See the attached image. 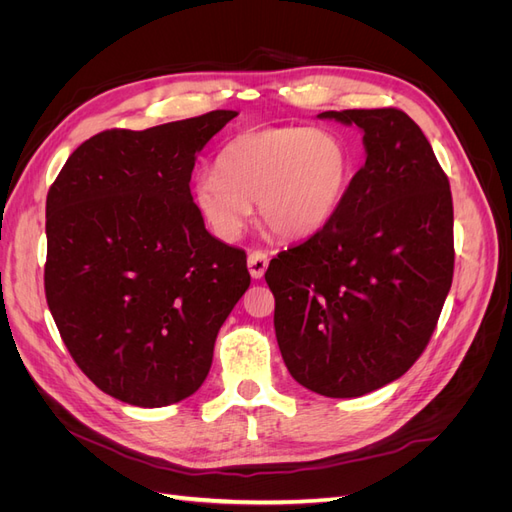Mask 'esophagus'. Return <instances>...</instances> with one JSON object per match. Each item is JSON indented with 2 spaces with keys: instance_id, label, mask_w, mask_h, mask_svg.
<instances>
[{
  "instance_id": "obj_1",
  "label": "esophagus",
  "mask_w": 512,
  "mask_h": 512,
  "mask_svg": "<svg viewBox=\"0 0 512 512\" xmlns=\"http://www.w3.org/2000/svg\"><path fill=\"white\" fill-rule=\"evenodd\" d=\"M267 267H269V256L265 252L256 250L247 256V269H250V275L254 277V280H260V277L265 275Z\"/></svg>"
}]
</instances>
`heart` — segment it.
<instances>
[{
  "mask_svg": "<svg viewBox=\"0 0 512 512\" xmlns=\"http://www.w3.org/2000/svg\"><path fill=\"white\" fill-rule=\"evenodd\" d=\"M352 175V151L333 132L245 130L220 151L215 173L196 177L192 200L200 220L222 241L241 237L252 203L273 235L305 239L342 209Z\"/></svg>",
  "mask_w": 512,
  "mask_h": 512,
  "instance_id": "heart-1",
  "label": "heart"
}]
</instances>
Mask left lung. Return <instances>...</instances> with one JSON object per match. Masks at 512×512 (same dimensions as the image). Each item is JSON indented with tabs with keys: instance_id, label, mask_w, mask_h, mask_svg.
Segmentation results:
<instances>
[{
	"instance_id": "left-lung-1",
	"label": "left lung",
	"mask_w": 512,
	"mask_h": 512,
	"mask_svg": "<svg viewBox=\"0 0 512 512\" xmlns=\"http://www.w3.org/2000/svg\"><path fill=\"white\" fill-rule=\"evenodd\" d=\"M363 132L365 164L335 218L277 254L265 280L290 376L361 397L423 354L451 290L453 198L423 130L397 108L327 111Z\"/></svg>"
}]
</instances>
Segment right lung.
<instances>
[{
	"label": "right lung",
	"instance_id": "1",
	"mask_svg": "<svg viewBox=\"0 0 512 512\" xmlns=\"http://www.w3.org/2000/svg\"><path fill=\"white\" fill-rule=\"evenodd\" d=\"M237 115L100 132L46 196V303L83 374L130 406L194 395L250 288L245 252L209 235L190 192L200 149Z\"/></svg>",
	"mask_w": 512,
	"mask_h": 512
}]
</instances>
